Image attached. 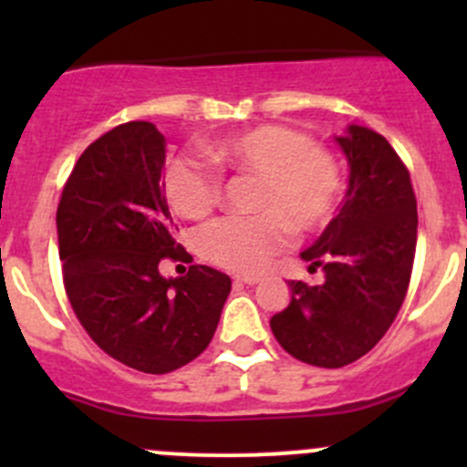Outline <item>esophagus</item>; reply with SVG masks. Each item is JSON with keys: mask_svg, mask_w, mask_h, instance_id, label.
Returning a JSON list of instances; mask_svg holds the SVG:
<instances>
[{"mask_svg": "<svg viewBox=\"0 0 467 467\" xmlns=\"http://www.w3.org/2000/svg\"><path fill=\"white\" fill-rule=\"evenodd\" d=\"M234 285H257L262 280V275H251V273H244V275H234L233 277Z\"/></svg>", "mask_w": 467, "mask_h": 467, "instance_id": "obj_1", "label": "esophagus"}]
</instances>
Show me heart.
Returning a JSON list of instances; mask_svg holds the SVG:
<instances>
[{
    "label": "heart",
    "mask_w": 467,
    "mask_h": 467,
    "mask_svg": "<svg viewBox=\"0 0 467 467\" xmlns=\"http://www.w3.org/2000/svg\"><path fill=\"white\" fill-rule=\"evenodd\" d=\"M205 155L219 169L255 176L251 207L257 214L233 216L207 225L199 253L207 262L237 273L262 271L286 246L289 225L314 233L332 219L341 194L337 158L300 130L260 124L216 140ZM164 194L182 219L201 221L221 199V181L212 169L178 158L164 171Z\"/></svg>",
    "instance_id": "1"
}]
</instances>
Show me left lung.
Returning a JSON list of instances; mask_svg holds the SVG:
<instances>
[{
	"instance_id": "8db88e82",
	"label": "left lung",
	"mask_w": 467,
	"mask_h": 467,
	"mask_svg": "<svg viewBox=\"0 0 467 467\" xmlns=\"http://www.w3.org/2000/svg\"><path fill=\"white\" fill-rule=\"evenodd\" d=\"M348 160V190L321 237L300 253L323 285L289 282L273 337L296 359L341 368L373 350L398 317L411 280L418 212L411 178L393 146L366 126L334 135Z\"/></svg>"
}]
</instances>
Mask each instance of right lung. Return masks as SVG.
Instances as JSON below:
<instances>
[{
  "mask_svg": "<svg viewBox=\"0 0 467 467\" xmlns=\"http://www.w3.org/2000/svg\"><path fill=\"white\" fill-rule=\"evenodd\" d=\"M167 140L150 121H129L83 150L56 212L63 280L92 341L121 364L164 375L210 346L230 277L203 264L164 277L181 260L164 196Z\"/></svg>",
  "mask_w": 467,
  "mask_h": 467,
  "instance_id": "add662e5",
  "label": "right lung"
}]
</instances>
